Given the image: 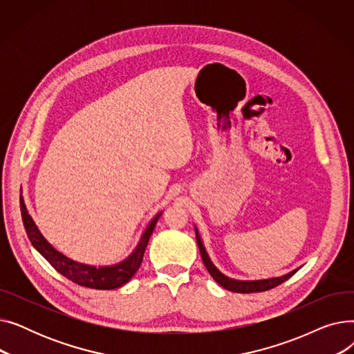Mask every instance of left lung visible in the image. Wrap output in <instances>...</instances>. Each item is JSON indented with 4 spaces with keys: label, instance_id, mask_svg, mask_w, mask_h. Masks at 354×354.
I'll return each instance as SVG.
<instances>
[{
    "label": "left lung",
    "instance_id": "obj_1",
    "mask_svg": "<svg viewBox=\"0 0 354 354\" xmlns=\"http://www.w3.org/2000/svg\"><path fill=\"white\" fill-rule=\"evenodd\" d=\"M196 243H198V247H199V251H201V257H202V261L203 264H205L208 272L211 274V277L214 278V280L222 286L224 288L230 290V291H234V292H261V291H267V290H271L277 286H280L281 283L287 281L288 278H291L297 270L283 275V277H277V278H270V280H259V281H236V280H232V278H228L227 275L222 274L209 259L207 251H205V247L202 245V241L198 235V231H196Z\"/></svg>",
    "mask_w": 354,
    "mask_h": 354
}]
</instances>
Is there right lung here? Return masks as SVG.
Instances as JSON below:
<instances>
[{
    "label": "right lung",
    "instance_id": "add662e5",
    "mask_svg": "<svg viewBox=\"0 0 354 354\" xmlns=\"http://www.w3.org/2000/svg\"><path fill=\"white\" fill-rule=\"evenodd\" d=\"M20 209H21V216H23V224L26 228V232L28 235V239L31 241L32 247L39 251L50 266L59 271L62 275H64L67 280L76 283L82 287L87 288H95V290H115L126 284L130 278H132L136 271L139 270L143 254L146 250V245L149 243V238H151L156 222L160 216V214L156 215V218L149 224L147 230L140 238V243L133 251V254L130 255L127 259H124L123 263L111 266V267H93V266H86L73 261V259L67 258L57 250H54L46 238L41 235L39 228L35 227L34 221L31 219L23 196H20Z\"/></svg>",
    "mask_w": 354,
    "mask_h": 354
}]
</instances>
